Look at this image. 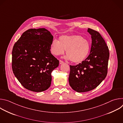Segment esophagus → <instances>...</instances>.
<instances>
[{
    "label": "esophagus",
    "instance_id": "34e87169",
    "mask_svg": "<svg viewBox=\"0 0 123 123\" xmlns=\"http://www.w3.org/2000/svg\"><path fill=\"white\" fill-rule=\"evenodd\" d=\"M64 62L63 61H62V60H59V63H60V64H63Z\"/></svg>",
    "mask_w": 123,
    "mask_h": 123
}]
</instances>
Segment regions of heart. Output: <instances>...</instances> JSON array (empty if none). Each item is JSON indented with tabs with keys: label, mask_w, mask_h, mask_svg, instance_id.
<instances>
[{
	"label": "heart",
	"mask_w": 123,
	"mask_h": 123,
	"mask_svg": "<svg viewBox=\"0 0 123 123\" xmlns=\"http://www.w3.org/2000/svg\"><path fill=\"white\" fill-rule=\"evenodd\" d=\"M91 48L90 41L80 35H64L55 39L50 45V51L54 55L58 56L64 54L66 50L65 58L74 63L83 61L89 55Z\"/></svg>",
	"instance_id": "heart-1"
}]
</instances>
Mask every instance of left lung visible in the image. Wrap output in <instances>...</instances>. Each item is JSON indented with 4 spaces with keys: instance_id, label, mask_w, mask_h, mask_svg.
I'll return each mask as SVG.
<instances>
[{
    "instance_id": "8db88e82",
    "label": "left lung",
    "mask_w": 123,
    "mask_h": 123,
    "mask_svg": "<svg viewBox=\"0 0 123 123\" xmlns=\"http://www.w3.org/2000/svg\"><path fill=\"white\" fill-rule=\"evenodd\" d=\"M87 32L91 35L92 40L89 55L78 65H70L69 84L78 92L96 88L106 78L108 72V47L98 31L88 28Z\"/></svg>"
}]
</instances>
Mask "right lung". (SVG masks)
Returning a JSON list of instances; mask_svg holds the SVG:
<instances>
[{
  "mask_svg": "<svg viewBox=\"0 0 123 123\" xmlns=\"http://www.w3.org/2000/svg\"><path fill=\"white\" fill-rule=\"evenodd\" d=\"M54 37L45 28L25 31L12 51L14 75L26 89L41 92L50 86L51 72L59 61L50 52Z\"/></svg>",
  "mask_w": 123,
  "mask_h": 123,
  "instance_id": "right-lung-1",
  "label": "right lung"
}]
</instances>
